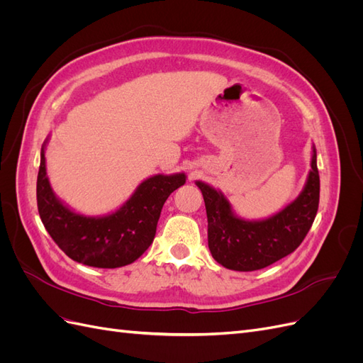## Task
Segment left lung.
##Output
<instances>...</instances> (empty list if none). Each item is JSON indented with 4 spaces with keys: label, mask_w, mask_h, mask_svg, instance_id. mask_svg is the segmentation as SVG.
I'll list each match as a JSON object with an SVG mask.
<instances>
[{
    "label": "left lung",
    "mask_w": 363,
    "mask_h": 363,
    "mask_svg": "<svg viewBox=\"0 0 363 363\" xmlns=\"http://www.w3.org/2000/svg\"><path fill=\"white\" fill-rule=\"evenodd\" d=\"M195 184L206 204L207 240L213 259L233 271L267 268L291 255L313 224L320 203L316 148L312 145L311 171L300 195L268 218H240L221 191L201 180Z\"/></svg>",
    "instance_id": "left-lung-1"
}]
</instances>
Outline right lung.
Returning a JSON list of instances; mask_svg holds the SVG:
<instances>
[{"label": "right lung", "mask_w": 363, "mask_h": 363, "mask_svg": "<svg viewBox=\"0 0 363 363\" xmlns=\"http://www.w3.org/2000/svg\"><path fill=\"white\" fill-rule=\"evenodd\" d=\"M48 142L50 136L40 148L36 195L40 219L54 242L72 260L94 268H119L138 260L152 244L164 201L186 183V174L151 175L116 211L83 215L51 188L45 157Z\"/></svg>", "instance_id": "right-lung-1"}]
</instances>
